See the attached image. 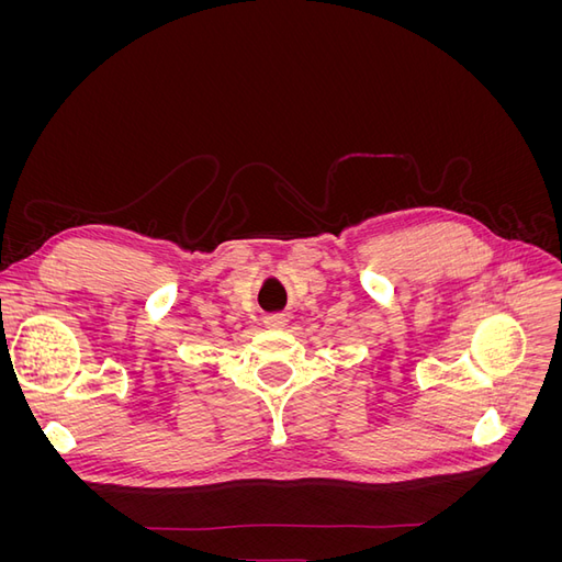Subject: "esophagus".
Wrapping results in <instances>:
<instances>
[{"label": "esophagus", "instance_id": "34e87169", "mask_svg": "<svg viewBox=\"0 0 562 562\" xmlns=\"http://www.w3.org/2000/svg\"><path fill=\"white\" fill-rule=\"evenodd\" d=\"M265 326L271 330H281L288 326V316L285 314H269V316H265Z\"/></svg>", "mask_w": 562, "mask_h": 562}]
</instances>
